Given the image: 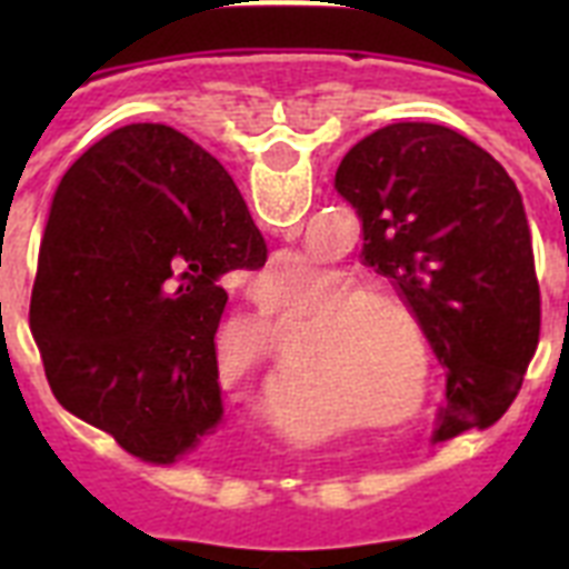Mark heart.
<instances>
[{
	"mask_svg": "<svg viewBox=\"0 0 569 569\" xmlns=\"http://www.w3.org/2000/svg\"><path fill=\"white\" fill-rule=\"evenodd\" d=\"M346 268L312 271L295 312H310L303 369L342 380L360 416L410 428L431 410L433 351L413 307L392 292L363 289Z\"/></svg>",
	"mask_w": 569,
	"mask_h": 569,
	"instance_id": "heart-1",
	"label": "heart"
}]
</instances>
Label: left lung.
Returning <instances> with one entry per match:
<instances>
[{
    "label": "left lung",
    "mask_w": 569,
    "mask_h": 569,
    "mask_svg": "<svg viewBox=\"0 0 569 569\" xmlns=\"http://www.w3.org/2000/svg\"><path fill=\"white\" fill-rule=\"evenodd\" d=\"M337 191L363 221L366 262L396 283L449 369L433 440L493 425L540 339L529 218L511 177L455 129L401 120L348 150Z\"/></svg>",
    "instance_id": "8db88e82"
}]
</instances>
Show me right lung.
Returning <instances> with one entry per match:
<instances>
[{
    "label": "right lung",
    "instance_id": "1",
    "mask_svg": "<svg viewBox=\"0 0 569 569\" xmlns=\"http://www.w3.org/2000/svg\"><path fill=\"white\" fill-rule=\"evenodd\" d=\"M268 248L232 177L189 136L129 123L64 173L40 241L29 325L58 405L147 463L221 425L223 277Z\"/></svg>",
    "mask_w": 569,
    "mask_h": 569
}]
</instances>
